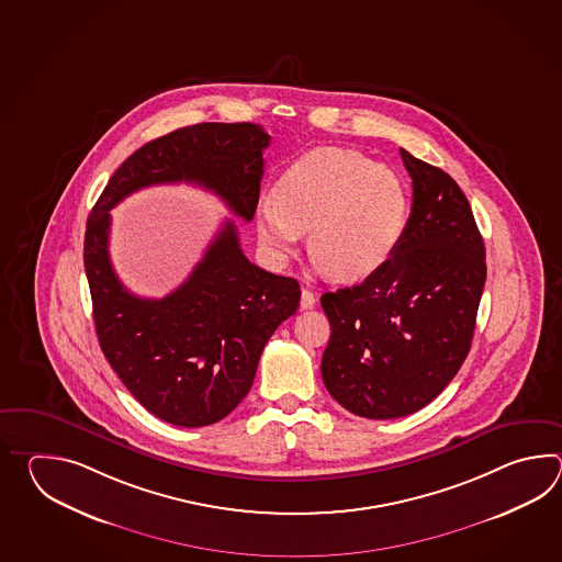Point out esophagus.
Here are the masks:
<instances>
[{
  "label": "esophagus",
  "instance_id": "obj_1",
  "mask_svg": "<svg viewBox=\"0 0 562 562\" xmlns=\"http://www.w3.org/2000/svg\"><path fill=\"white\" fill-rule=\"evenodd\" d=\"M315 301H317V299L311 293L310 289H303V291H301V310H311V307L315 305Z\"/></svg>",
  "mask_w": 562,
  "mask_h": 562
}]
</instances>
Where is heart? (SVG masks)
Instances as JSON below:
<instances>
[{"label":"heart","mask_w":562,"mask_h":562,"mask_svg":"<svg viewBox=\"0 0 562 562\" xmlns=\"http://www.w3.org/2000/svg\"><path fill=\"white\" fill-rule=\"evenodd\" d=\"M273 194L257 206L267 255L285 261L311 231V257L335 281H358L382 269L406 233L404 182L356 150L323 146L299 156L277 179Z\"/></svg>","instance_id":"b5f03b06"}]
</instances>
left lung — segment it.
<instances>
[{
    "label": "left lung",
    "instance_id": "8db88e82",
    "mask_svg": "<svg viewBox=\"0 0 562 562\" xmlns=\"http://www.w3.org/2000/svg\"><path fill=\"white\" fill-rule=\"evenodd\" d=\"M414 201L390 261L359 285L323 293L331 325L327 392L351 414L402 418L428 406L464 363L486 281L467 194L442 168L400 150Z\"/></svg>",
    "mask_w": 562,
    "mask_h": 562
}]
</instances>
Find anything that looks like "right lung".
Returning <instances> with one entry per match:
<instances>
[{
    "label": "right lung",
    "instance_id": "right-lung-1",
    "mask_svg": "<svg viewBox=\"0 0 562 562\" xmlns=\"http://www.w3.org/2000/svg\"><path fill=\"white\" fill-rule=\"evenodd\" d=\"M269 143L251 122L170 132L120 165L86 223V277L100 347L126 390L180 428L215 424L239 406L265 344L297 311L301 289L293 277L252 265L235 223L225 221L179 289L162 299L136 297L110 263V209L144 187L191 182L251 221Z\"/></svg>",
    "mask_w": 562,
    "mask_h": 562
}]
</instances>
